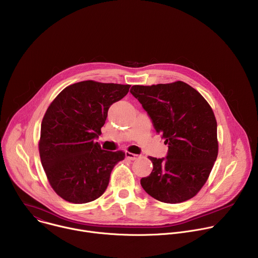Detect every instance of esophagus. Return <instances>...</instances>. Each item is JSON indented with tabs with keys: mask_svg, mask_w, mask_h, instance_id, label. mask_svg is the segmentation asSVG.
Wrapping results in <instances>:
<instances>
[{
	"mask_svg": "<svg viewBox=\"0 0 258 258\" xmlns=\"http://www.w3.org/2000/svg\"><path fill=\"white\" fill-rule=\"evenodd\" d=\"M125 156H126V158H128V159H131V160H136V159H138V158L140 157L139 155L134 154V153H131V152H125Z\"/></svg>",
	"mask_w": 258,
	"mask_h": 258,
	"instance_id": "obj_1",
	"label": "esophagus"
}]
</instances>
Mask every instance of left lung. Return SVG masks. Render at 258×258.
<instances>
[{
	"label": "left lung",
	"instance_id": "left-lung-1",
	"mask_svg": "<svg viewBox=\"0 0 258 258\" xmlns=\"http://www.w3.org/2000/svg\"><path fill=\"white\" fill-rule=\"evenodd\" d=\"M131 93L168 145L166 159L149 156L153 170L143 189L164 203L187 201L202 189L218 154L217 123L203 96L188 84L133 86Z\"/></svg>",
	"mask_w": 258,
	"mask_h": 258
}]
</instances>
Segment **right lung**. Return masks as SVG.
Wrapping results in <instances>:
<instances>
[{
	"instance_id": "1",
	"label": "right lung",
	"mask_w": 258,
	"mask_h": 258,
	"mask_svg": "<svg viewBox=\"0 0 258 258\" xmlns=\"http://www.w3.org/2000/svg\"><path fill=\"white\" fill-rule=\"evenodd\" d=\"M130 85L84 81L66 87L52 101L41 125L39 151L52 189L65 201L83 204L107 189L122 150H102L101 135L108 109L121 100Z\"/></svg>"
}]
</instances>
